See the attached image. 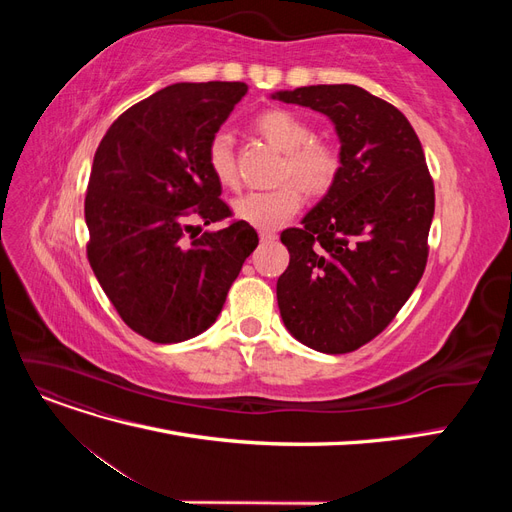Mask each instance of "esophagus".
I'll list each match as a JSON object with an SVG mask.
<instances>
[{"instance_id": "obj_1", "label": "esophagus", "mask_w": 512, "mask_h": 512, "mask_svg": "<svg viewBox=\"0 0 512 512\" xmlns=\"http://www.w3.org/2000/svg\"><path fill=\"white\" fill-rule=\"evenodd\" d=\"M275 239H277V232H273V230H260V241L262 243H271Z\"/></svg>"}]
</instances>
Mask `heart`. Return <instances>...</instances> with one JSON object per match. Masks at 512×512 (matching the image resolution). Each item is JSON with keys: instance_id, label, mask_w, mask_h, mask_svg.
Here are the masks:
<instances>
[{"instance_id": "obj_1", "label": "heart", "mask_w": 512, "mask_h": 512, "mask_svg": "<svg viewBox=\"0 0 512 512\" xmlns=\"http://www.w3.org/2000/svg\"><path fill=\"white\" fill-rule=\"evenodd\" d=\"M256 130L267 141L284 151L280 179H294L309 194H324L339 175V153L333 145L314 141L309 123L284 108H271L256 117ZM207 166L224 188L237 185V160L228 132H215L207 145ZM299 185L282 183L271 190H254L232 203L235 218L258 230L284 226L301 209Z\"/></svg>"}]
</instances>
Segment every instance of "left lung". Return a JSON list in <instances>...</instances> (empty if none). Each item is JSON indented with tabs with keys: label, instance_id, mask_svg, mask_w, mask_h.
<instances>
[{
	"label": "left lung",
	"instance_id": "obj_1",
	"mask_svg": "<svg viewBox=\"0 0 512 512\" xmlns=\"http://www.w3.org/2000/svg\"><path fill=\"white\" fill-rule=\"evenodd\" d=\"M271 98L327 115L339 138L335 183L301 228L282 232L290 262L277 305L301 344L346 354L389 327L423 277L436 207L425 153L404 113L356 85Z\"/></svg>",
	"mask_w": 512,
	"mask_h": 512
}]
</instances>
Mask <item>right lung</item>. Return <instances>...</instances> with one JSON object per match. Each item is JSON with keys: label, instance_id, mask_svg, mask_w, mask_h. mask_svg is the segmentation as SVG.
<instances>
[{"label": "right lung", "instance_id": "right-lung-1", "mask_svg": "<svg viewBox=\"0 0 512 512\" xmlns=\"http://www.w3.org/2000/svg\"><path fill=\"white\" fill-rule=\"evenodd\" d=\"M245 94V83L168 85L119 115L96 151L87 258L121 320L149 342L207 331L258 245V232L241 220L183 241L190 213L205 224L230 215L207 145Z\"/></svg>", "mask_w": 512, "mask_h": 512}]
</instances>
